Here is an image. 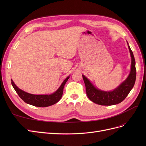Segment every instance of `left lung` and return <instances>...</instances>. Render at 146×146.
I'll return each mask as SVG.
<instances>
[{"label":"left lung","instance_id":"1","mask_svg":"<svg viewBox=\"0 0 146 146\" xmlns=\"http://www.w3.org/2000/svg\"><path fill=\"white\" fill-rule=\"evenodd\" d=\"M128 45L129 43L127 42ZM131 58V70L129 76L126 80L122 82L116 89L111 91L100 90L90 82V81L82 75L86 86V94L92 102L100 105H113L121 103L124 100L133 88L136 80V70L135 67V60L134 55L129 46H128Z\"/></svg>","mask_w":146,"mask_h":146}]
</instances>
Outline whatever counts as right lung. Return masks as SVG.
Returning <instances> with one entry per match:
<instances>
[{
	"label": "right lung",
	"instance_id": "right-lung-1",
	"mask_svg": "<svg viewBox=\"0 0 146 146\" xmlns=\"http://www.w3.org/2000/svg\"><path fill=\"white\" fill-rule=\"evenodd\" d=\"M69 76L66 78L61 84L60 88L55 92L49 95H35L26 92L19 89L11 79V85L19 95L21 99H23L25 103L32 105L35 107H46L54 105L61 99L63 95V88L66 82L68 80Z\"/></svg>",
	"mask_w": 146,
	"mask_h": 146
}]
</instances>
